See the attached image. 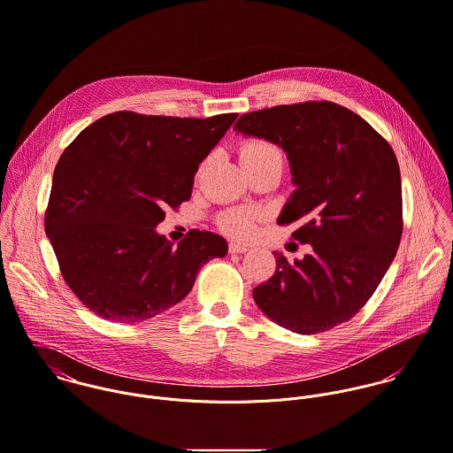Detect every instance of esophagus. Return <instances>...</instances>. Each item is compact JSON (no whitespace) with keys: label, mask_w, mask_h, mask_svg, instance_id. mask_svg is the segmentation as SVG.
<instances>
[{"label":"esophagus","mask_w":453,"mask_h":453,"mask_svg":"<svg viewBox=\"0 0 453 453\" xmlns=\"http://www.w3.org/2000/svg\"><path fill=\"white\" fill-rule=\"evenodd\" d=\"M247 250H249V247L243 245V243H236V242H231V243H229V252H231V254H243V252H247Z\"/></svg>","instance_id":"34e87169"}]
</instances>
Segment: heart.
I'll return each instance as SVG.
<instances>
[{
  "label": "heart",
  "instance_id": "1",
  "mask_svg": "<svg viewBox=\"0 0 453 453\" xmlns=\"http://www.w3.org/2000/svg\"><path fill=\"white\" fill-rule=\"evenodd\" d=\"M240 156H242L243 166L263 165V163H272V161L283 163L281 150L272 142L261 140V138L245 142L240 149ZM259 217H261V211L254 210V208H229V210L219 213L215 222H217V227L224 234L245 240L254 234Z\"/></svg>",
  "mask_w": 453,
  "mask_h": 453
}]
</instances>
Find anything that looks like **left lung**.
Wrapping results in <instances>:
<instances>
[{
    "mask_svg": "<svg viewBox=\"0 0 453 453\" xmlns=\"http://www.w3.org/2000/svg\"><path fill=\"white\" fill-rule=\"evenodd\" d=\"M243 134L280 145L297 188L278 224L299 222L292 238L311 254L288 263L254 288L276 324L317 334L356 313L374 294L403 234V192L388 142L352 110L333 101L278 104L243 113Z\"/></svg>",
    "mask_w": 453,
    "mask_h": 453,
    "instance_id": "1",
    "label": "left lung"
}]
</instances>
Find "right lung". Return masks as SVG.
Masks as SVG:
<instances>
[{"mask_svg":"<svg viewBox=\"0 0 453 453\" xmlns=\"http://www.w3.org/2000/svg\"><path fill=\"white\" fill-rule=\"evenodd\" d=\"M238 113L208 119L113 111L88 126L54 170L45 233L79 301L111 322L175 306L196 274L227 254L222 236L192 229L173 247L156 233L188 201L199 163Z\"/></svg>","mask_w":453,"mask_h":453,"instance_id":"1","label":"right lung"}]
</instances>
